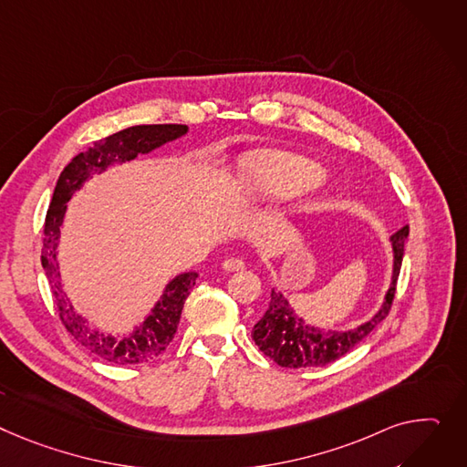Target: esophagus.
<instances>
[{
  "label": "esophagus",
  "mask_w": 467,
  "mask_h": 467,
  "mask_svg": "<svg viewBox=\"0 0 467 467\" xmlns=\"http://www.w3.org/2000/svg\"><path fill=\"white\" fill-rule=\"evenodd\" d=\"M223 268H225L227 272H238V270H244V268H245V263H244L242 259H238V257H231V259H225V261H223Z\"/></svg>",
  "instance_id": "34e87169"
}]
</instances>
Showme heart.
I'll use <instances>...</instances> for the list:
<instances>
[{
    "label": "heart",
    "instance_id": "1",
    "mask_svg": "<svg viewBox=\"0 0 467 467\" xmlns=\"http://www.w3.org/2000/svg\"><path fill=\"white\" fill-rule=\"evenodd\" d=\"M321 180L316 163L287 151H259L244 163L242 185L245 192L266 197H291Z\"/></svg>",
    "mask_w": 467,
    "mask_h": 467
}]
</instances>
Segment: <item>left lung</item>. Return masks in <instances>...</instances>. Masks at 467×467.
<instances>
[{
	"label": "left lung",
	"instance_id": "left-lung-1",
	"mask_svg": "<svg viewBox=\"0 0 467 467\" xmlns=\"http://www.w3.org/2000/svg\"><path fill=\"white\" fill-rule=\"evenodd\" d=\"M410 234V227H401L390 236L394 250V270L392 284L387 291L385 302L379 312L368 323L348 332H323L306 325L284 298L282 293L272 289L270 306L261 321L254 327L252 334L257 348L284 368H317L327 366L339 357L349 353L357 344L374 330L390 312V306L396 293V282L403 259V244Z\"/></svg>",
	"mask_w": 467,
	"mask_h": 467
}]
</instances>
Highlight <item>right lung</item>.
Returning <instances> with one entry per match:
<instances>
[{
	"mask_svg": "<svg viewBox=\"0 0 467 467\" xmlns=\"http://www.w3.org/2000/svg\"><path fill=\"white\" fill-rule=\"evenodd\" d=\"M185 133H188V128L180 126V123H158V126H133L93 142L91 148L75 155L73 161L59 174L45 217L41 263L48 277L59 319L78 344H82L89 353L112 364L148 362L158 358L169 348L176 334L185 298L190 296L195 285L197 272L176 275L167 285L161 300L151 309V314L133 334L118 339L114 336L91 330L88 323L75 312L67 295L61 289L56 263L59 227L64 222L67 201L82 188L84 182L93 172H103L114 163L131 161L139 153H148Z\"/></svg>",
	"mask_w": 467,
	"mask_h": 467,
	"instance_id": "1",
	"label": "right lung"
}]
</instances>
